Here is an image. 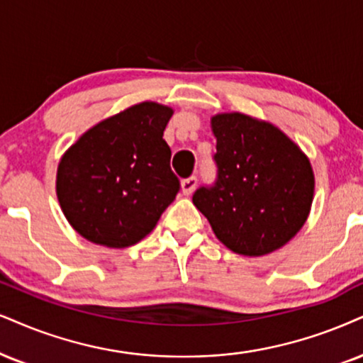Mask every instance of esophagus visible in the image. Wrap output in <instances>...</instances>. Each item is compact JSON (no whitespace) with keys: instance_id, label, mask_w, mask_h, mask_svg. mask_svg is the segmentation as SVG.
Segmentation results:
<instances>
[{"instance_id":"34e87169","label":"esophagus","mask_w":363,"mask_h":363,"mask_svg":"<svg viewBox=\"0 0 363 363\" xmlns=\"http://www.w3.org/2000/svg\"><path fill=\"white\" fill-rule=\"evenodd\" d=\"M196 189V177H190V178H185V180L182 182V191L183 195H191L194 194V190Z\"/></svg>"}]
</instances>
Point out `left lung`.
I'll use <instances>...</instances> for the list:
<instances>
[{"label":"left lung","mask_w":363,"mask_h":363,"mask_svg":"<svg viewBox=\"0 0 363 363\" xmlns=\"http://www.w3.org/2000/svg\"><path fill=\"white\" fill-rule=\"evenodd\" d=\"M212 131L217 180L195 191L194 205L237 254L264 256L283 247L310 213V160L279 128L250 116H213Z\"/></svg>","instance_id":"left-lung-1"}]
</instances>
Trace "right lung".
<instances>
[{
	"label": "right lung",
	"instance_id": "obj_1",
	"mask_svg": "<svg viewBox=\"0 0 363 363\" xmlns=\"http://www.w3.org/2000/svg\"><path fill=\"white\" fill-rule=\"evenodd\" d=\"M173 109L141 102L101 121L65 151L57 196L70 225L94 244L129 247L158 223L180 191L163 140Z\"/></svg>",
	"mask_w": 363,
	"mask_h": 363
}]
</instances>
